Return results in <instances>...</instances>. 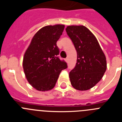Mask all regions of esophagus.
<instances>
[{"label":"esophagus","instance_id":"esophagus-1","mask_svg":"<svg viewBox=\"0 0 122 122\" xmlns=\"http://www.w3.org/2000/svg\"><path fill=\"white\" fill-rule=\"evenodd\" d=\"M65 61H66V62H68V58H66V59H65Z\"/></svg>","mask_w":122,"mask_h":122}]
</instances>
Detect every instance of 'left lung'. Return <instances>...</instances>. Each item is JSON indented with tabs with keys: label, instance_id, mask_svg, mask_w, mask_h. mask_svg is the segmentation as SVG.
Masks as SVG:
<instances>
[{
	"label": "left lung",
	"instance_id": "left-lung-1",
	"mask_svg": "<svg viewBox=\"0 0 122 122\" xmlns=\"http://www.w3.org/2000/svg\"><path fill=\"white\" fill-rule=\"evenodd\" d=\"M66 32L77 52L76 66L69 73L71 84L76 90H89L101 80L106 70L105 55L86 27L70 25Z\"/></svg>",
	"mask_w": 122,
	"mask_h": 122
}]
</instances>
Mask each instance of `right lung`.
Masks as SVG:
<instances>
[{"label": "right lung", "instance_id": "add662e5", "mask_svg": "<svg viewBox=\"0 0 122 122\" xmlns=\"http://www.w3.org/2000/svg\"><path fill=\"white\" fill-rule=\"evenodd\" d=\"M64 25H47L33 36L24 54L23 68L29 84L39 91H48L54 87L62 70L67 63L58 57L57 41L62 35Z\"/></svg>", "mask_w": 122, "mask_h": 122}]
</instances>
